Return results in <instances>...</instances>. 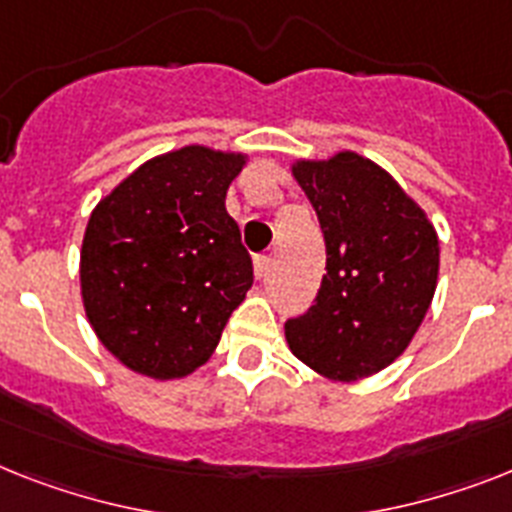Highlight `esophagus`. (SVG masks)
<instances>
[{"mask_svg":"<svg viewBox=\"0 0 512 512\" xmlns=\"http://www.w3.org/2000/svg\"><path fill=\"white\" fill-rule=\"evenodd\" d=\"M272 269V259L269 256H256L253 259V272H256V280H264L266 274Z\"/></svg>","mask_w":512,"mask_h":512,"instance_id":"1","label":"esophagus"}]
</instances>
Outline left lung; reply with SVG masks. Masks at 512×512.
<instances>
[{
  "instance_id": "obj_1",
  "label": "left lung",
  "mask_w": 512,
  "mask_h": 512,
  "mask_svg": "<svg viewBox=\"0 0 512 512\" xmlns=\"http://www.w3.org/2000/svg\"><path fill=\"white\" fill-rule=\"evenodd\" d=\"M295 183L327 243L316 303L285 324L293 356L332 382L387 369L411 345L432 306L439 238L395 177L356 151L295 159Z\"/></svg>"
}]
</instances>
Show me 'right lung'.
<instances>
[{
  "label": "right lung",
  "instance_id": "right-lung-1",
  "mask_svg": "<svg viewBox=\"0 0 512 512\" xmlns=\"http://www.w3.org/2000/svg\"><path fill=\"white\" fill-rule=\"evenodd\" d=\"M246 162L190 143L143 162L91 211L80 298L101 345L135 374H193L246 301L251 256L225 206Z\"/></svg>",
  "mask_w": 512,
  "mask_h": 512
}]
</instances>
